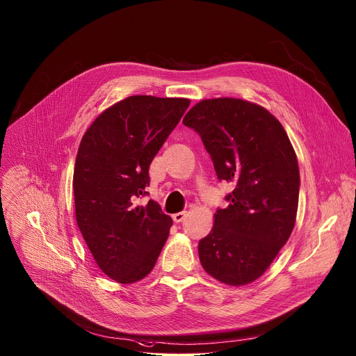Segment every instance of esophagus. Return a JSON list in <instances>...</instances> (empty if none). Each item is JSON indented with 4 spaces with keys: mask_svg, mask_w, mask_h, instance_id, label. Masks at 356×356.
Instances as JSON below:
<instances>
[{
    "mask_svg": "<svg viewBox=\"0 0 356 356\" xmlns=\"http://www.w3.org/2000/svg\"><path fill=\"white\" fill-rule=\"evenodd\" d=\"M185 218H186V211L177 212V213H174V215H172V219H174V222H177V223L182 222Z\"/></svg>",
    "mask_w": 356,
    "mask_h": 356,
    "instance_id": "esophagus-1",
    "label": "esophagus"
}]
</instances>
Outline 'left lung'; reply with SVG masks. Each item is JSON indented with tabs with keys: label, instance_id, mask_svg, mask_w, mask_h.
Returning <instances> with one entry per match:
<instances>
[{
	"label": "left lung",
	"instance_id": "left-lung-1",
	"mask_svg": "<svg viewBox=\"0 0 356 356\" xmlns=\"http://www.w3.org/2000/svg\"><path fill=\"white\" fill-rule=\"evenodd\" d=\"M182 123L202 137L219 181L234 185L199 243L202 266L232 286L254 282L296 222L300 174L289 137L266 108L230 97L197 102Z\"/></svg>",
	"mask_w": 356,
	"mask_h": 356
}]
</instances>
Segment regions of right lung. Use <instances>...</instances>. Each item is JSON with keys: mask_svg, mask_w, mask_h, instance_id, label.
<instances>
[{"mask_svg": "<svg viewBox=\"0 0 356 356\" xmlns=\"http://www.w3.org/2000/svg\"><path fill=\"white\" fill-rule=\"evenodd\" d=\"M188 99L130 96L113 104L82 137L74 168L78 227L102 273L119 284L147 277L172 219L149 200V165L188 109Z\"/></svg>", "mask_w": 356, "mask_h": 356, "instance_id": "obj_1", "label": "right lung"}]
</instances>
